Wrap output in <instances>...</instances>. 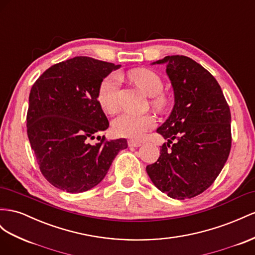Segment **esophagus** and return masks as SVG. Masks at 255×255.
<instances>
[{"label": "esophagus", "mask_w": 255, "mask_h": 255, "mask_svg": "<svg viewBox=\"0 0 255 255\" xmlns=\"http://www.w3.org/2000/svg\"><path fill=\"white\" fill-rule=\"evenodd\" d=\"M128 147H140L141 146V142L133 140V139H129L128 141Z\"/></svg>", "instance_id": "esophagus-1"}]
</instances>
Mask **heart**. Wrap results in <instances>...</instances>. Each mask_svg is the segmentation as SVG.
Returning <instances> with one entry per match:
<instances>
[{
  "instance_id": "obj_1",
  "label": "heart",
  "mask_w": 255,
  "mask_h": 255,
  "mask_svg": "<svg viewBox=\"0 0 255 255\" xmlns=\"http://www.w3.org/2000/svg\"><path fill=\"white\" fill-rule=\"evenodd\" d=\"M128 77L140 91L150 96V104L155 111L163 112L169 106L170 99L162 91L164 85L159 74L149 68H135L128 73ZM119 91L120 78L117 74L108 75L101 81L98 90V102L105 113L114 115L118 112ZM154 126L155 121L150 115L122 114L113 121V130L117 136L138 140Z\"/></svg>"
}]
</instances>
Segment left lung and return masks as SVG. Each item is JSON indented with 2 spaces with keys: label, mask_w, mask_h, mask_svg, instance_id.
Listing matches in <instances>:
<instances>
[{
  "label": "left lung",
  "mask_w": 255,
  "mask_h": 255,
  "mask_svg": "<svg viewBox=\"0 0 255 255\" xmlns=\"http://www.w3.org/2000/svg\"><path fill=\"white\" fill-rule=\"evenodd\" d=\"M165 64L175 94L169 118L156 129L168 142L146 167L155 187L175 199L192 198L215 182L232 147L231 112L216 78L185 56H167ZM173 140L175 144L170 146Z\"/></svg>",
  "instance_id": "left-lung-1"
}]
</instances>
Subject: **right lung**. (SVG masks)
I'll return each mask as SVG.
<instances>
[{"label": "right lung", "mask_w": 255, "mask_h": 255, "mask_svg": "<svg viewBox=\"0 0 255 255\" xmlns=\"http://www.w3.org/2000/svg\"><path fill=\"white\" fill-rule=\"evenodd\" d=\"M120 65L75 57L50 66L32 86L26 132L46 180L68 193L99 184L122 149L125 138L98 136L109 122L98 102L101 81Z\"/></svg>", "instance_id": "obj_1"}]
</instances>
